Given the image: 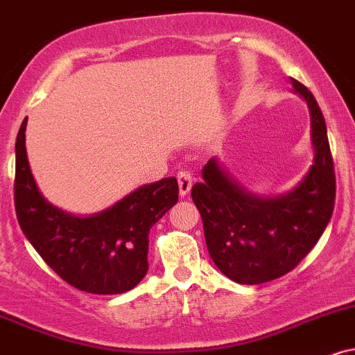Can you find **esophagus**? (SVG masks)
Wrapping results in <instances>:
<instances>
[{
  "label": "esophagus",
  "instance_id": "esophagus-1",
  "mask_svg": "<svg viewBox=\"0 0 355 355\" xmlns=\"http://www.w3.org/2000/svg\"><path fill=\"white\" fill-rule=\"evenodd\" d=\"M177 180H178V189H180V195L182 196L189 195V191L191 190V185H193V177H191L190 170L182 168L180 172L177 173Z\"/></svg>",
  "mask_w": 355,
  "mask_h": 355
}]
</instances>
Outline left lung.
I'll list each match as a JSON object with an SVG mask.
<instances>
[{
    "label": "left lung",
    "instance_id": "left-lung-1",
    "mask_svg": "<svg viewBox=\"0 0 355 355\" xmlns=\"http://www.w3.org/2000/svg\"><path fill=\"white\" fill-rule=\"evenodd\" d=\"M291 83L311 112L315 155L304 180L283 196L258 198L211 159L203 166V182L191 189L208 253L234 283L261 284L294 270L319 241L334 211L336 173L326 121L313 92L300 80Z\"/></svg>",
    "mask_w": 355,
    "mask_h": 355
}]
</instances>
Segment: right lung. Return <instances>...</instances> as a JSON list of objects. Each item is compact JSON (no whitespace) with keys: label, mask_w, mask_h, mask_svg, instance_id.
I'll use <instances>...</instances> for the list:
<instances>
[{"label":"right lung","mask_w":355,"mask_h":355,"mask_svg":"<svg viewBox=\"0 0 355 355\" xmlns=\"http://www.w3.org/2000/svg\"><path fill=\"white\" fill-rule=\"evenodd\" d=\"M26 122L16 137L15 175V208L24 236L72 288L91 294L130 291L148 271V232L178 202L177 178L140 187L97 215H69L37 190L24 145Z\"/></svg>","instance_id":"add662e5"}]
</instances>
